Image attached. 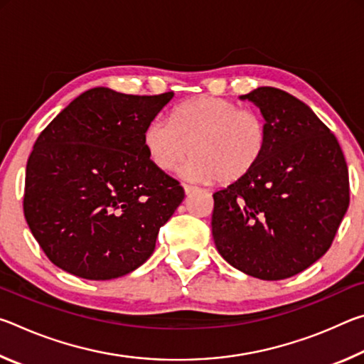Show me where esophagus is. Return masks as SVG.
<instances>
[{
  "mask_svg": "<svg viewBox=\"0 0 364 364\" xmlns=\"http://www.w3.org/2000/svg\"><path fill=\"white\" fill-rule=\"evenodd\" d=\"M183 189H184V193H186V194H191V193H194V191H196V188L191 186V184H183Z\"/></svg>",
  "mask_w": 364,
  "mask_h": 364,
  "instance_id": "esophagus-1",
  "label": "esophagus"
}]
</instances>
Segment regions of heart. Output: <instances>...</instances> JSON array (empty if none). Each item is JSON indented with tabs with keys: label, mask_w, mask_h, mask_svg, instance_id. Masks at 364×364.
Listing matches in <instances>:
<instances>
[{
	"label": "heart",
	"mask_w": 364,
	"mask_h": 364,
	"mask_svg": "<svg viewBox=\"0 0 364 364\" xmlns=\"http://www.w3.org/2000/svg\"><path fill=\"white\" fill-rule=\"evenodd\" d=\"M267 119L231 101L199 96L173 109L170 122L152 119L143 130L147 159L160 171H171L188 156L191 180L237 183L254 171L269 147Z\"/></svg>",
	"instance_id": "heart-1"
}]
</instances>
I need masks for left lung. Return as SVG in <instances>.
<instances>
[{"label":"left lung","mask_w":364,"mask_h":364,"mask_svg":"<svg viewBox=\"0 0 364 364\" xmlns=\"http://www.w3.org/2000/svg\"><path fill=\"white\" fill-rule=\"evenodd\" d=\"M241 100L260 107L269 147L247 178L213 194V241L242 273L286 279L331 247L348 208V168L336 136L305 102L271 86Z\"/></svg>","instance_id":"1"}]
</instances>
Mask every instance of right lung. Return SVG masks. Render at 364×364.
Wrapping results in <instances>:
<instances>
[{"instance_id":"obj_1","label":"right lung","mask_w":364,"mask_h":364,"mask_svg":"<svg viewBox=\"0 0 364 364\" xmlns=\"http://www.w3.org/2000/svg\"><path fill=\"white\" fill-rule=\"evenodd\" d=\"M171 97L88 90L35 141L23 215L60 269L106 281L152 255L160 226L184 199L180 183L154 167L143 146L147 122Z\"/></svg>"}]
</instances>
